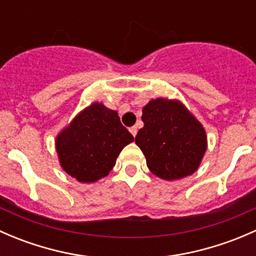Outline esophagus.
Here are the masks:
<instances>
[{"mask_svg":"<svg viewBox=\"0 0 256 256\" xmlns=\"http://www.w3.org/2000/svg\"><path fill=\"white\" fill-rule=\"evenodd\" d=\"M130 132H131V135L135 138L136 134H138V128H136V126H132V128H130Z\"/></svg>","mask_w":256,"mask_h":256,"instance_id":"obj_1","label":"esophagus"}]
</instances>
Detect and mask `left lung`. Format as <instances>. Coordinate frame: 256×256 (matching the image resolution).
<instances>
[{
    "label": "left lung",
    "instance_id": "8db88e82",
    "mask_svg": "<svg viewBox=\"0 0 256 256\" xmlns=\"http://www.w3.org/2000/svg\"><path fill=\"white\" fill-rule=\"evenodd\" d=\"M144 128L135 142L157 177L174 180L197 171L207 150L202 124L182 102L164 98L151 100L142 109Z\"/></svg>",
    "mask_w": 256,
    "mask_h": 256
}]
</instances>
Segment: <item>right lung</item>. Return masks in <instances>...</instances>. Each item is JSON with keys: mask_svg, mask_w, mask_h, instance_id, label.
<instances>
[{"mask_svg": "<svg viewBox=\"0 0 256 256\" xmlns=\"http://www.w3.org/2000/svg\"><path fill=\"white\" fill-rule=\"evenodd\" d=\"M132 141L118 112L92 102L56 136V148L66 174L92 183L109 174L121 150Z\"/></svg>", "mask_w": 256, "mask_h": 256, "instance_id": "1", "label": "right lung"}]
</instances>
